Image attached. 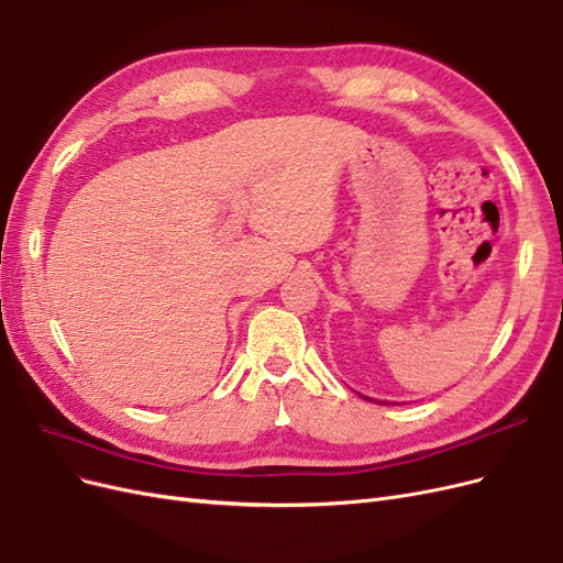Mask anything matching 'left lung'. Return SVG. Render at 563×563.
<instances>
[{
  "label": "left lung",
  "mask_w": 563,
  "mask_h": 563,
  "mask_svg": "<svg viewBox=\"0 0 563 563\" xmlns=\"http://www.w3.org/2000/svg\"><path fill=\"white\" fill-rule=\"evenodd\" d=\"M364 399H368V397H364ZM368 401H373V399H368ZM380 404H387V401H380Z\"/></svg>",
  "instance_id": "obj_1"
}]
</instances>
